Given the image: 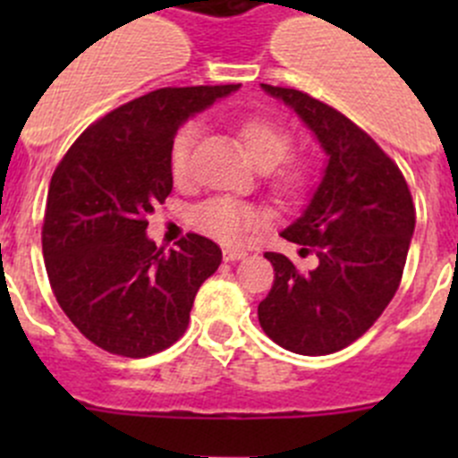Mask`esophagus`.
Returning <instances> with one entry per match:
<instances>
[{"label":"esophagus","instance_id":"esophagus-1","mask_svg":"<svg viewBox=\"0 0 458 458\" xmlns=\"http://www.w3.org/2000/svg\"><path fill=\"white\" fill-rule=\"evenodd\" d=\"M248 252L246 250H237V248H225L224 250V259L225 261H239V259H246Z\"/></svg>","mask_w":458,"mask_h":458}]
</instances>
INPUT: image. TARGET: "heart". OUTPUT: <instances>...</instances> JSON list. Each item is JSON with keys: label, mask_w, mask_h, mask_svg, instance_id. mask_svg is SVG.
Segmentation results:
<instances>
[{"label": "heart", "mask_w": 458, "mask_h": 458, "mask_svg": "<svg viewBox=\"0 0 458 458\" xmlns=\"http://www.w3.org/2000/svg\"><path fill=\"white\" fill-rule=\"evenodd\" d=\"M237 135L252 164L261 170H270L272 186L279 192H297L306 186L310 168L303 159H285L293 137L279 122L267 117H246L237 123ZM197 140V126L188 123L174 137L170 148V173L177 183H186L191 177V150ZM197 225L206 234L221 243H239L248 233L263 224L257 208L248 203L228 199H212L195 212Z\"/></svg>", "instance_id": "obj_1"}]
</instances>
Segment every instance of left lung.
Returning a JSON list of instances; mask_svg holds the SVG:
<instances>
[{
  "mask_svg": "<svg viewBox=\"0 0 458 458\" xmlns=\"http://www.w3.org/2000/svg\"><path fill=\"white\" fill-rule=\"evenodd\" d=\"M306 123L326 152L321 182L281 237L317 252L299 272L266 252L275 285L259 303V323L290 352L321 357L357 341L399 288L414 234L412 195L394 161L339 110L294 88L261 84Z\"/></svg>",
  "mask_w": 458,
  "mask_h": 458,
  "instance_id": "1",
  "label": "left lung"
}]
</instances>
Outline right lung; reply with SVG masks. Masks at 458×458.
Here are the masks:
<instances>
[{
  "mask_svg": "<svg viewBox=\"0 0 458 458\" xmlns=\"http://www.w3.org/2000/svg\"><path fill=\"white\" fill-rule=\"evenodd\" d=\"M234 90L239 84L148 92L92 123L55 170L41 230L46 272L62 310L99 348L141 359L186 332L221 250L188 234L165 252L146 234V216L173 191L179 126Z\"/></svg>",
  "mask_w": 458,
  "mask_h": 458,
  "instance_id": "obj_1",
  "label": "right lung"
}]
</instances>
